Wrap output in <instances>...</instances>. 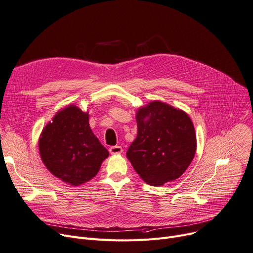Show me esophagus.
<instances>
[{
    "label": "esophagus",
    "instance_id": "esophagus-1",
    "mask_svg": "<svg viewBox=\"0 0 253 253\" xmlns=\"http://www.w3.org/2000/svg\"><path fill=\"white\" fill-rule=\"evenodd\" d=\"M110 153L112 155H120L123 153V149L122 147H120V145H114V147L110 148Z\"/></svg>",
    "mask_w": 253,
    "mask_h": 253
}]
</instances>
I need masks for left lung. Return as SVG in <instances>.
I'll return each mask as SVG.
<instances>
[{
  "instance_id": "1",
  "label": "left lung",
  "mask_w": 253,
  "mask_h": 253,
  "mask_svg": "<svg viewBox=\"0 0 253 253\" xmlns=\"http://www.w3.org/2000/svg\"><path fill=\"white\" fill-rule=\"evenodd\" d=\"M137 136L127 158L137 174L159 187L180 177L197 150L194 124L184 111L154 100L136 112Z\"/></svg>"
}]
</instances>
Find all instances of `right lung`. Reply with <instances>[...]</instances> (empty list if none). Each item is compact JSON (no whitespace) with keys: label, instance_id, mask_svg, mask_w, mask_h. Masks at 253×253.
<instances>
[{"label":"right lung","instance_id":"obj_1","mask_svg":"<svg viewBox=\"0 0 253 253\" xmlns=\"http://www.w3.org/2000/svg\"><path fill=\"white\" fill-rule=\"evenodd\" d=\"M39 152L51 173L73 187L94 177L109 157L90 128L88 112L75 104L58 111L44 127Z\"/></svg>","mask_w":253,"mask_h":253}]
</instances>
